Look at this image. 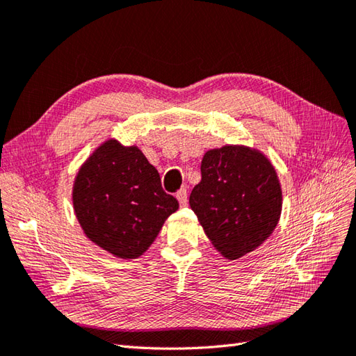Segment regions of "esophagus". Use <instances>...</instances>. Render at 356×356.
I'll list each match as a JSON object with an SVG mask.
<instances>
[{
    "label": "esophagus",
    "instance_id": "34e87169",
    "mask_svg": "<svg viewBox=\"0 0 356 356\" xmlns=\"http://www.w3.org/2000/svg\"><path fill=\"white\" fill-rule=\"evenodd\" d=\"M177 200L179 201V204L183 205H187V188L186 187H183V188H179V191L177 192Z\"/></svg>",
    "mask_w": 356,
    "mask_h": 356
}]
</instances>
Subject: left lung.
Listing matches in <instances>:
<instances>
[{"mask_svg":"<svg viewBox=\"0 0 356 356\" xmlns=\"http://www.w3.org/2000/svg\"><path fill=\"white\" fill-rule=\"evenodd\" d=\"M201 177L188 202L220 254L239 259L270 238L280 219L282 187L262 152L239 145L210 149Z\"/></svg>","mask_w":356,"mask_h":356,"instance_id":"8db88e82","label":"left lung"}]
</instances>
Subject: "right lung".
Returning a JSON list of instances; mask_svg holds the SVG:
<instances>
[{
	"instance_id": "1",
	"label": "right lung",
	"mask_w": 356,
	"mask_h": 356,
	"mask_svg": "<svg viewBox=\"0 0 356 356\" xmlns=\"http://www.w3.org/2000/svg\"><path fill=\"white\" fill-rule=\"evenodd\" d=\"M73 207L86 238L118 259H137L179 207L137 146L104 141L81 165Z\"/></svg>"
}]
</instances>
